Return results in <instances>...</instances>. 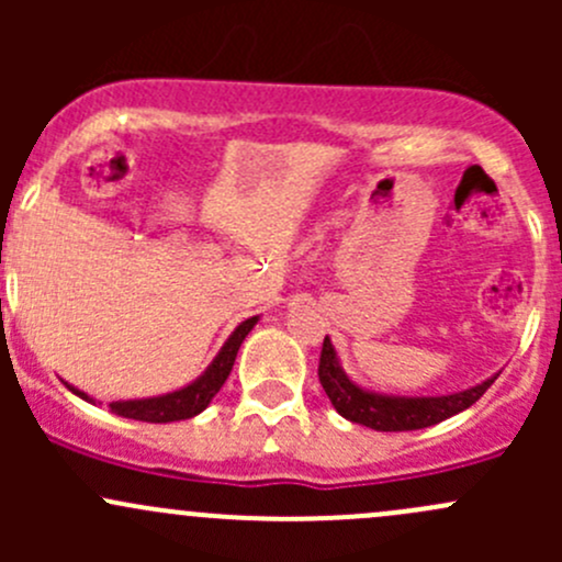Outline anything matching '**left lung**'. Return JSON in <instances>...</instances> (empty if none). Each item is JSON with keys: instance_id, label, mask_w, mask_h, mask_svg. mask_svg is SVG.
I'll use <instances>...</instances> for the list:
<instances>
[{"instance_id": "obj_1", "label": "left lung", "mask_w": 562, "mask_h": 562, "mask_svg": "<svg viewBox=\"0 0 562 562\" xmlns=\"http://www.w3.org/2000/svg\"><path fill=\"white\" fill-rule=\"evenodd\" d=\"M317 378L331 405L337 407L339 416H345L353 424L378 429V432H411V429L432 427V424L446 422L457 416L464 407L479 402L484 391L495 383V378L479 383V386L459 391V394L446 396H383L372 391L359 389L348 381L339 370L337 353L331 348V339H323L321 361H317Z\"/></svg>"}]
</instances>
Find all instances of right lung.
<instances>
[{"label": "right lung", "mask_w": 562, "mask_h": 562, "mask_svg": "<svg viewBox=\"0 0 562 562\" xmlns=\"http://www.w3.org/2000/svg\"><path fill=\"white\" fill-rule=\"evenodd\" d=\"M258 317H247L239 328L228 337V342L223 345V350L217 353V359L209 364V370L198 378L195 383H190L187 389L173 391V394L151 396V400H127V402H111V413L124 418H135V422H149V424H168V422H181V418H192L201 411H206L209 402L214 400L223 383L228 381L231 370H234L236 353H239L241 342L249 334V328L255 326ZM72 394H78L81 400H89L83 391L72 389ZM92 402V400H89Z\"/></svg>", "instance_id": "right-lung-1"}]
</instances>
